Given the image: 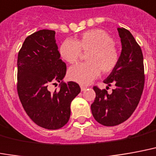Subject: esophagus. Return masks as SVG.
<instances>
[{
  "label": "esophagus",
  "instance_id": "1",
  "mask_svg": "<svg viewBox=\"0 0 156 156\" xmlns=\"http://www.w3.org/2000/svg\"><path fill=\"white\" fill-rule=\"evenodd\" d=\"M87 89V87H84V86H81V90L82 91H84V90Z\"/></svg>",
  "mask_w": 156,
  "mask_h": 156
}]
</instances>
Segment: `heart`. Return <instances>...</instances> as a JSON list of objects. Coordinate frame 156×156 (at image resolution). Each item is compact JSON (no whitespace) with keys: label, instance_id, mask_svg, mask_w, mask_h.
I'll return each mask as SVG.
<instances>
[{"label":"heart","instance_id":"obj_1","mask_svg":"<svg viewBox=\"0 0 156 156\" xmlns=\"http://www.w3.org/2000/svg\"><path fill=\"white\" fill-rule=\"evenodd\" d=\"M59 55L69 63L79 59L82 52L86 55L87 63L70 68L68 77L81 85L91 83L98 77L101 71L108 74L116 69L120 60V53L110 34L101 29L85 31L76 40H63L58 49Z\"/></svg>","mask_w":156,"mask_h":156}]
</instances>
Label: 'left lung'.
I'll use <instances>...</instances> for the list:
<instances>
[{"instance_id":"8db88e82","label":"left lung","mask_w":156,"mask_h":156,"mask_svg":"<svg viewBox=\"0 0 156 156\" xmlns=\"http://www.w3.org/2000/svg\"><path fill=\"white\" fill-rule=\"evenodd\" d=\"M122 49L119 63L105 79L108 86L115 84L112 93L94 86L95 100L91 105L93 117L106 126L119 125L131 116L142 95L145 73L142 51L131 32L125 28L117 29Z\"/></svg>"}]
</instances>
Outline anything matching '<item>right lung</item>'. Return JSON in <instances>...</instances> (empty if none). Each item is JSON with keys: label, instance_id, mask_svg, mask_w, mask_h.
Here are the masks:
<instances>
[{"label": "right lung", "instance_id": "add662e5", "mask_svg": "<svg viewBox=\"0 0 156 156\" xmlns=\"http://www.w3.org/2000/svg\"><path fill=\"white\" fill-rule=\"evenodd\" d=\"M58 49L55 31L41 30L25 39L17 59V92L21 104L35 124L48 130L66 125L71 101L81 91L75 82L62 83L60 90L53 93L47 88L66 74V63Z\"/></svg>", "mask_w": 156, "mask_h": 156}]
</instances>
